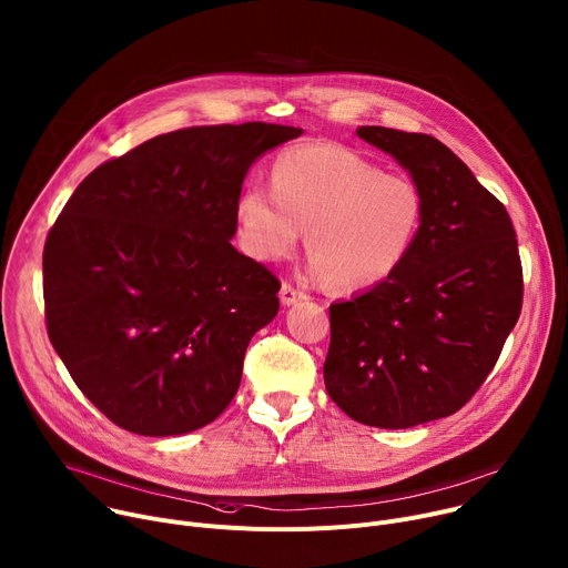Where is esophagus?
I'll list each match as a JSON object with an SVG mask.
<instances>
[{
	"label": "esophagus",
	"instance_id": "esophagus-1",
	"mask_svg": "<svg viewBox=\"0 0 568 568\" xmlns=\"http://www.w3.org/2000/svg\"><path fill=\"white\" fill-rule=\"evenodd\" d=\"M301 298H305V294H303L301 290L292 287L290 283H283V285H281V303H283V305H292V303H296V301H301Z\"/></svg>",
	"mask_w": 568,
	"mask_h": 568
}]
</instances>
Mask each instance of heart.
Masks as SVG:
<instances>
[{"label":"heart","mask_w":568,"mask_h":568,"mask_svg":"<svg viewBox=\"0 0 568 568\" xmlns=\"http://www.w3.org/2000/svg\"><path fill=\"white\" fill-rule=\"evenodd\" d=\"M425 217L418 184L384 173L337 143L283 150L272 191L245 186L235 200L240 245L256 261L287 258L305 233L310 274L335 290L379 285L407 261Z\"/></svg>","instance_id":"1"}]
</instances>
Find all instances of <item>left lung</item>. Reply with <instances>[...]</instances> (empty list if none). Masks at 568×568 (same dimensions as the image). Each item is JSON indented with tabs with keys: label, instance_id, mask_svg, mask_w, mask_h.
<instances>
[{
	"label": "left lung",
	"instance_id": "1",
	"mask_svg": "<svg viewBox=\"0 0 568 568\" xmlns=\"http://www.w3.org/2000/svg\"><path fill=\"white\" fill-rule=\"evenodd\" d=\"M357 136L409 171L425 217L393 276L331 305L323 379L353 420L407 429L456 414L495 368L524 298L517 233L438 139L379 125Z\"/></svg>",
	"mask_w": 568,
	"mask_h": 568
}]
</instances>
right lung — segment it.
Masks as SVG:
<instances>
[{"instance_id":"1","label":"right lung","mask_w":568,"mask_h":568,"mask_svg":"<svg viewBox=\"0 0 568 568\" xmlns=\"http://www.w3.org/2000/svg\"><path fill=\"white\" fill-rule=\"evenodd\" d=\"M301 134L261 121L159 134L64 204L42 256L47 333L121 429L180 436L229 407L281 290L231 245L235 200L254 161Z\"/></svg>"}]
</instances>
